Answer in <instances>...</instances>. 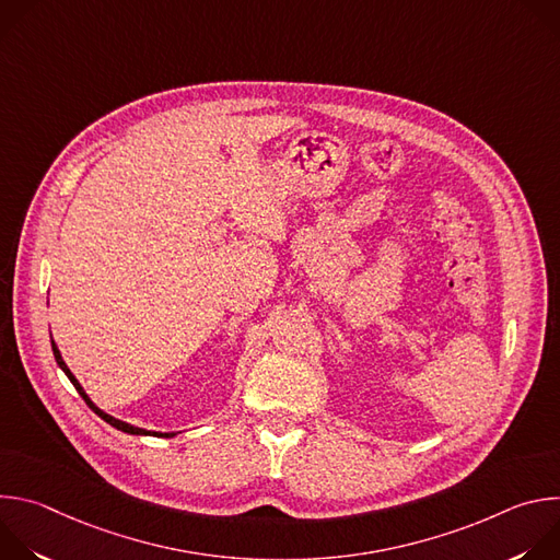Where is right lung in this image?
I'll use <instances>...</instances> for the list:
<instances>
[{
	"instance_id": "add662e5",
	"label": "right lung",
	"mask_w": 560,
	"mask_h": 560,
	"mask_svg": "<svg viewBox=\"0 0 560 560\" xmlns=\"http://www.w3.org/2000/svg\"><path fill=\"white\" fill-rule=\"evenodd\" d=\"M50 346H52V354H55V361H57V365L63 370V374L70 378V383L74 385V389L82 394V398L84 401L89 404V408L97 415V417H102L108 425H113V428H117V430H121V432H126V434H137V436H162V439H173V436H177V432H150V430H143V428H135V425H130V423H126V421H119V419H115V417H110V415H106L104 410H100L93 401H91V396L86 394V389L82 387V383H79L77 378H74V374L70 372V368L63 363V359H61V352H59V348H57V343L52 341V337H50Z\"/></svg>"
}]
</instances>
